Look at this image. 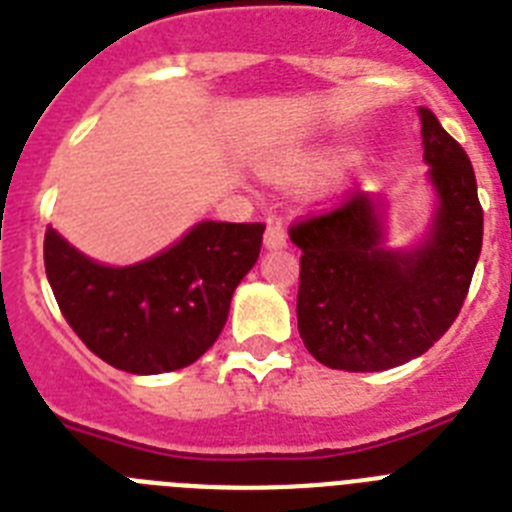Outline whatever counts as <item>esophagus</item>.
I'll use <instances>...</instances> for the list:
<instances>
[{
    "instance_id": "1",
    "label": "esophagus",
    "mask_w": 512,
    "mask_h": 512,
    "mask_svg": "<svg viewBox=\"0 0 512 512\" xmlns=\"http://www.w3.org/2000/svg\"><path fill=\"white\" fill-rule=\"evenodd\" d=\"M264 246L269 248V251H279V248H285L287 246V233H285V227L282 225H269L266 227V233H264Z\"/></svg>"
}]
</instances>
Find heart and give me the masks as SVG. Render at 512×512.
I'll return each mask as SVG.
<instances>
[{"label": "heart", "mask_w": 512, "mask_h": 512, "mask_svg": "<svg viewBox=\"0 0 512 512\" xmlns=\"http://www.w3.org/2000/svg\"><path fill=\"white\" fill-rule=\"evenodd\" d=\"M355 163V152L347 147H323V150H310L303 155H295L290 163L282 168V173L300 181H323L334 178Z\"/></svg>", "instance_id": "heart-1"}]
</instances>
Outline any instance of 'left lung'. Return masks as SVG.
I'll return each mask as SVG.
<instances>
[{
	"instance_id": "left-lung-1",
	"label": "left lung",
	"mask_w": 512,
	"mask_h": 512,
	"mask_svg": "<svg viewBox=\"0 0 512 512\" xmlns=\"http://www.w3.org/2000/svg\"><path fill=\"white\" fill-rule=\"evenodd\" d=\"M419 116L432 212L412 246H388L386 196L365 191L290 230L300 339L326 368L378 373L425 355L469 292L484 230L474 168L430 108Z\"/></svg>"
}]
</instances>
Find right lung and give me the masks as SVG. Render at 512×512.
<instances>
[{"instance_id": "obj_1", "label": "right lung", "mask_w": 512, "mask_h": 512, "mask_svg": "<svg viewBox=\"0 0 512 512\" xmlns=\"http://www.w3.org/2000/svg\"><path fill=\"white\" fill-rule=\"evenodd\" d=\"M261 235L259 222L202 220L150 259L111 266L48 227L43 261L61 313L93 355L126 373L160 375L217 342Z\"/></svg>"}]
</instances>
